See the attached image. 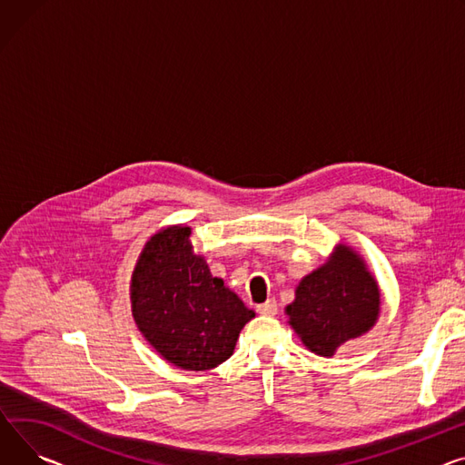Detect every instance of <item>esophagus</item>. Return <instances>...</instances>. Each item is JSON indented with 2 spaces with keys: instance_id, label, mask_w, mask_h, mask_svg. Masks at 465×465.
Wrapping results in <instances>:
<instances>
[{
  "instance_id": "esophagus-1",
  "label": "esophagus",
  "mask_w": 465,
  "mask_h": 465,
  "mask_svg": "<svg viewBox=\"0 0 465 465\" xmlns=\"http://www.w3.org/2000/svg\"><path fill=\"white\" fill-rule=\"evenodd\" d=\"M256 312H260L263 316H274L278 312V304H276L274 299H269V301L256 306Z\"/></svg>"
}]
</instances>
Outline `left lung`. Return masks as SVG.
<instances>
[{
	"instance_id": "left-lung-1",
	"label": "left lung",
	"mask_w": 465,
	"mask_h": 465,
	"mask_svg": "<svg viewBox=\"0 0 465 465\" xmlns=\"http://www.w3.org/2000/svg\"><path fill=\"white\" fill-rule=\"evenodd\" d=\"M380 301L378 282L364 260L338 244L327 263L299 282L286 314L308 350L332 357L348 340L374 327Z\"/></svg>"
}]
</instances>
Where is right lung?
<instances>
[{
    "instance_id": "1",
    "label": "right lung",
    "mask_w": 465,
    "mask_h": 465,
    "mask_svg": "<svg viewBox=\"0 0 465 465\" xmlns=\"http://www.w3.org/2000/svg\"><path fill=\"white\" fill-rule=\"evenodd\" d=\"M133 316L168 362L203 372L232 357L254 312L211 274L189 226H170L143 246L131 281Z\"/></svg>"
}]
</instances>
